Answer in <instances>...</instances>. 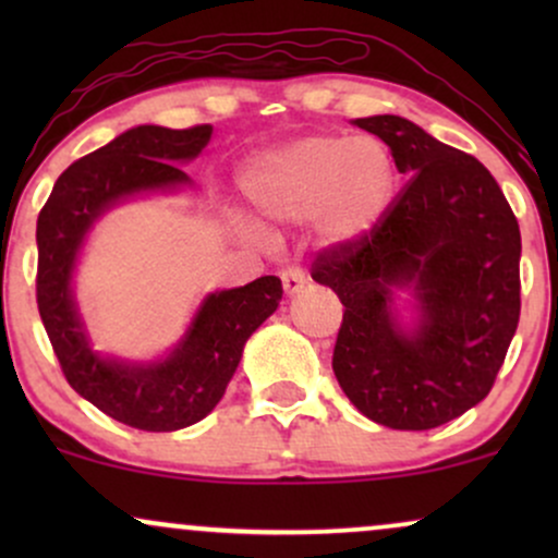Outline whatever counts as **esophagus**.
Returning <instances> with one entry per match:
<instances>
[{"mask_svg": "<svg viewBox=\"0 0 558 558\" xmlns=\"http://www.w3.org/2000/svg\"><path fill=\"white\" fill-rule=\"evenodd\" d=\"M280 280H283L286 293H291V296H293V293H299L306 283H310L301 267H286V270L280 272Z\"/></svg>", "mask_w": 558, "mask_h": 558, "instance_id": "1", "label": "esophagus"}]
</instances>
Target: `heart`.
Here are the masks:
<instances>
[{
  "label": "heart",
  "mask_w": 558,
  "mask_h": 558,
  "mask_svg": "<svg viewBox=\"0 0 558 558\" xmlns=\"http://www.w3.org/2000/svg\"><path fill=\"white\" fill-rule=\"evenodd\" d=\"M393 159L369 136H306L267 151L243 178L262 215L280 222L317 217L332 243L360 239L386 213Z\"/></svg>",
  "instance_id": "b5f03b06"
}]
</instances>
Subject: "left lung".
<instances>
[{"mask_svg": "<svg viewBox=\"0 0 558 558\" xmlns=\"http://www.w3.org/2000/svg\"><path fill=\"white\" fill-rule=\"evenodd\" d=\"M354 125L388 144L409 178L360 239L330 243L312 278L343 304L332 373L377 425L430 430L490 393L520 323V226L496 178L472 155L396 114ZM415 286L423 319L403 333L390 284Z\"/></svg>", "mask_w": 558, "mask_h": 558, "instance_id": "obj_1", "label": "left lung"}]
</instances>
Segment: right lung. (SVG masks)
I'll list each match as a JSON object with an SVG mask.
<instances>
[{
  "label": "right lung",
  "instance_id": "obj_1",
  "mask_svg": "<svg viewBox=\"0 0 558 558\" xmlns=\"http://www.w3.org/2000/svg\"><path fill=\"white\" fill-rule=\"evenodd\" d=\"M213 125L172 131L138 125L81 157L57 178L38 213L36 304L44 330L75 393L107 417L149 433H170L204 420L226 393L243 343L278 310L283 286L275 275L213 293L198 310L183 343L159 364L101 360L88 349L70 293V275L92 222L118 198L189 183L172 162L194 159Z\"/></svg>",
  "mask_w": 558,
  "mask_h": 558
}]
</instances>
